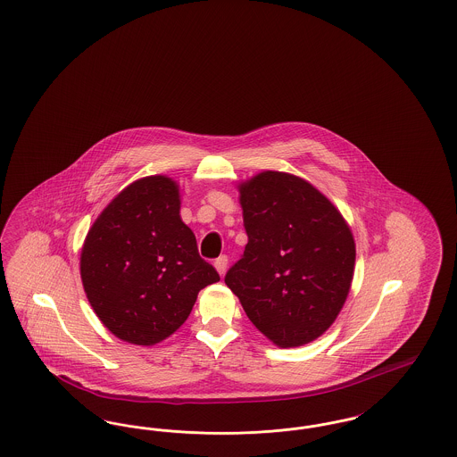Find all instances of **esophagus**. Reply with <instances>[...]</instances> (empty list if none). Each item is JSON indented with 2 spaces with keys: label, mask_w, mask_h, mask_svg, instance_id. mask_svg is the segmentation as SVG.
Wrapping results in <instances>:
<instances>
[{
  "label": "esophagus",
  "mask_w": 457,
  "mask_h": 457,
  "mask_svg": "<svg viewBox=\"0 0 457 457\" xmlns=\"http://www.w3.org/2000/svg\"><path fill=\"white\" fill-rule=\"evenodd\" d=\"M214 267H216L219 276H224V272H226V269H228V257H226V255H220V257L214 262Z\"/></svg>",
  "instance_id": "34e87169"
}]
</instances>
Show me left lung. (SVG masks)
<instances>
[{
	"label": "left lung",
	"instance_id": "8db88e82",
	"mask_svg": "<svg viewBox=\"0 0 457 457\" xmlns=\"http://www.w3.org/2000/svg\"><path fill=\"white\" fill-rule=\"evenodd\" d=\"M243 257L224 283L246 317L279 348L315 341L348 298L356 245L339 209L310 181L262 171L238 183Z\"/></svg>",
	"mask_w": 457,
	"mask_h": 457
}]
</instances>
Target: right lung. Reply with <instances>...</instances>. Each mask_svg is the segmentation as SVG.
<instances>
[{
  "instance_id": "right-lung-1",
  "label": "right lung",
  "mask_w": 457,
  "mask_h": 457,
  "mask_svg": "<svg viewBox=\"0 0 457 457\" xmlns=\"http://www.w3.org/2000/svg\"><path fill=\"white\" fill-rule=\"evenodd\" d=\"M179 185L140 178L114 196L88 229L80 278L88 303L118 339L154 346L188 319L196 295L219 274L200 259L181 220Z\"/></svg>"
}]
</instances>
